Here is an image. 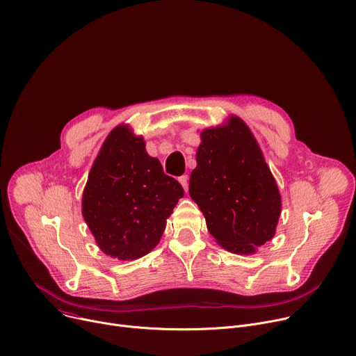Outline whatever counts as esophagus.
<instances>
[{"label": "esophagus", "instance_id": "34e87169", "mask_svg": "<svg viewBox=\"0 0 356 356\" xmlns=\"http://www.w3.org/2000/svg\"><path fill=\"white\" fill-rule=\"evenodd\" d=\"M178 181H179V184L184 186L185 193H186V191H188V177H186V175H182V177L178 178Z\"/></svg>", "mask_w": 356, "mask_h": 356}]
</instances>
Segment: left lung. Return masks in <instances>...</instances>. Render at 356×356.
Instances as JSON below:
<instances>
[{
  "mask_svg": "<svg viewBox=\"0 0 356 356\" xmlns=\"http://www.w3.org/2000/svg\"><path fill=\"white\" fill-rule=\"evenodd\" d=\"M189 195L209 234L229 252L254 254L275 235L281 194L251 129L238 117L201 132Z\"/></svg>",
  "mask_w": 356,
  "mask_h": 356,
  "instance_id": "obj_1",
  "label": "left lung"
}]
</instances>
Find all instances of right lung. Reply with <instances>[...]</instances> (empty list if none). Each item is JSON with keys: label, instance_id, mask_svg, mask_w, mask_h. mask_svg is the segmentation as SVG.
<instances>
[{"label": "right lung", "instance_id": "add662e5", "mask_svg": "<svg viewBox=\"0 0 356 356\" xmlns=\"http://www.w3.org/2000/svg\"><path fill=\"white\" fill-rule=\"evenodd\" d=\"M182 197L181 184L147 154L143 136L118 125L92 163L83 215L104 254L120 261L138 259L156 247Z\"/></svg>", "mask_w": 356, "mask_h": 356}]
</instances>
